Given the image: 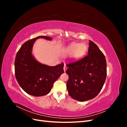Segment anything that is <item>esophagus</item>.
Here are the masks:
<instances>
[{
    "label": "esophagus",
    "instance_id": "obj_1",
    "mask_svg": "<svg viewBox=\"0 0 127 127\" xmlns=\"http://www.w3.org/2000/svg\"><path fill=\"white\" fill-rule=\"evenodd\" d=\"M66 69H67V67H66V65L64 64V71H65L66 70Z\"/></svg>",
    "mask_w": 127,
    "mask_h": 127
}]
</instances>
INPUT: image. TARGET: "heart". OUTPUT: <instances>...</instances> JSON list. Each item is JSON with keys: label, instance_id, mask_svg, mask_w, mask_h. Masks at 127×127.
I'll use <instances>...</instances> for the list:
<instances>
[{"label": "heart", "instance_id": "1", "mask_svg": "<svg viewBox=\"0 0 127 127\" xmlns=\"http://www.w3.org/2000/svg\"><path fill=\"white\" fill-rule=\"evenodd\" d=\"M87 50V47L85 44L72 43L66 48L64 52L68 55L74 53L73 56L75 58L79 59L85 54Z\"/></svg>", "mask_w": 127, "mask_h": 127}]
</instances>
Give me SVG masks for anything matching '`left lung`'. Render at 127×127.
<instances>
[{"mask_svg":"<svg viewBox=\"0 0 127 127\" xmlns=\"http://www.w3.org/2000/svg\"><path fill=\"white\" fill-rule=\"evenodd\" d=\"M67 66L69 95L80 102L96 96L101 91L106 77L105 58L96 44L90 40L88 55Z\"/></svg>","mask_w":127,"mask_h":127,"instance_id":"left-lung-1","label":"left lung"}]
</instances>
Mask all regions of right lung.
<instances>
[{
	"mask_svg": "<svg viewBox=\"0 0 127 127\" xmlns=\"http://www.w3.org/2000/svg\"><path fill=\"white\" fill-rule=\"evenodd\" d=\"M39 38L52 40L50 37L40 36L26 41L18 51L15 60V74L18 84L26 93L34 96L48 94L64 72L63 63L49 66L39 63L32 56L33 44Z\"/></svg>",
	"mask_w": 127,
	"mask_h": 127,
	"instance_id": "obj_1",
	"label": "right lung"
}]
</instances>
